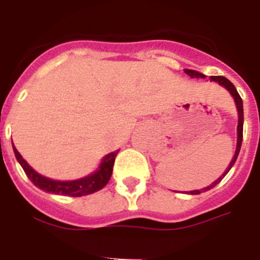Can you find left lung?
<instances>
[{
  "instance_id": "left-lung-1",
  "label": "left lung",
  "mask_w": 260,
  "mask_h": 260,
  "mask_svg": "<svg viewBox=\"0 0 260 260\" xmlns=\"http://www.w3.org/2000/svg\"><path fill=\"white\" fill-rule=\"evenodd\" d=\"M185 73L189 77L191 78H201V79H203V78H206V75L202 74V73H199V71H195V70H189V69H186ZM211 80H213V82H217V83L220 84V86L225 87V88L228 89L229 92H231V95L233 96L234 102H236V105H237V110H238V126H237V147H236V152H234V156L233 158H232L231 164L228 165V168H226V171L222 173V176L220 177V178H217V180L215 181V182L212 183V185L207 186V187H204V189L202 190H192V191H190V194L191 195H197V194H201L202 191H207V190L212 189L213 186H216L217 183L220 182V181L224 178L225 176H226V173H228L229 171H231V168L233 167L234 162H236V160H237L238 157V153H240V150H241V144H242V135H243V105H242V99H241L240 93L237 92V89H236V87L233 86V83H232L231 80L226 79L225 77H211Z\"/></svg>"
}]
</instances>
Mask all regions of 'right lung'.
<instances>
[{"label": "right lung", "mask_w": 260, "mask_h": 260, "mask_svg": "<svg viewBox=\"0 0 260 260\" xmlns=\"http://www.w3.org/2000/svg\"><path fill=\"white\" fill-rule=\"evenodd\" d=\"M13 150L15 153V157L22 165L23 171L27 174L29 181L35 186H38L39 189L44 190L47 192H53V194H61V195H69V197H83V195L92 194V192L102 190L110 180L112 172H113L114 158H116L118 151L110 152L105 156L102 160V164L99 165L98 171L93 172L92 174L84 177V178H79L75 181H54L47 178V177L41 176L38 172L34 171L24 158L22 157L18 150L14 147Z\"/></svg>", "instance_id": "add662e5"}]
</instances>
